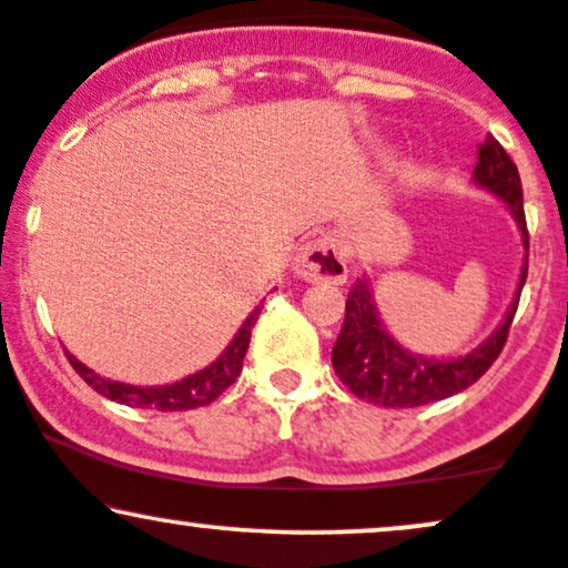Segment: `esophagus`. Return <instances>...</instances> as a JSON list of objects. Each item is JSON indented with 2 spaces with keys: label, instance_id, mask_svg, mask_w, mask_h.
I'll list each match as a JSON object with an SVG mask.
<instances>
[{
  "label": "esophagus",
  "instance_id": "esophagus-1",
  "mask_svg": "<svg viewBox=\"0 0 568 568\" xmlns=\"http://www.w3.org/2000/svg\"><path fill=\"white\" fill-rule=\"evenodd\" d=\"M295 276L311 284H345L347 263L342 257L339 244L332 236L305 242L292 263Z\"/></svg>",
  "mask_w": 568,
  "mask_h": 568
}]
</instances>
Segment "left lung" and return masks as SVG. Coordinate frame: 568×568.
Masks as SVG:
<instances>
[{
  "mask_svg": "<svg viewBox=\"0 0 568 568\" xmlns=\"http://www.w3.org/2000/svg\"><path fill=\"white\" fill-rule=\"evenodd\" d=\"M474 179H477V184L498 194L510 207L514 219L519 221L524 247L529 250L519 168L495 136H487L485 144L479 146V163L474 168ZM527 268L529 252L524 255L519 292H516L514 305L508 307L506 321L485 345L455 361L422 358V355H413L397 345L384 332L382 321L376 316L371 286L358 278L347 292L345 324H342L337 345L332 349L334 371L355 397L384 405V408H418V405L445 400L455 392L471 387L474 382H479L487 374V368L498 361L503 347H506L510 324H514L516 307H519L521 286L527 282Z\"/></svg>",
  "mask_w": 568,
  "mask_h": 568,
  "instance_id": "8db88e82",
  "label": "left lung"
}]
</instances>
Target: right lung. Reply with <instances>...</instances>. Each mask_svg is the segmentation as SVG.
Wrapping results in <instances>:
<instances>
[{
    "mask_svg": "<svg viewBox=\"0 0 568 568\" xmlns=\"http://www.w3.org/2000/svg\"><path fill=\"white\" fill-rule=\"evenodd\" d=\"M257 316H261V307H255V313L244 321V326L240 328L234 342L226 347V353L221 355L213 366H207L200 374L186 376L176 384H165V387H134V384H121V382H110L104 376L89 371L83 363H79L73 355H68L70 366L75 368V374L81 376L83 382L89 384L91 389L100 392V395L110 397V400L131 405V408H155V410H192L200 408V405H210L215 397L223 395L231 384L236 382V376L242 374V363L244 355H247L250 347V334L252 326H255Z\"/></svg>",
    "mask_w": 568,
    "mask_h": 568,
    "instance_id": "1",
    "label": "right lung"
}]
</instances>
